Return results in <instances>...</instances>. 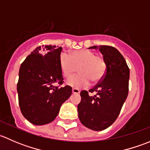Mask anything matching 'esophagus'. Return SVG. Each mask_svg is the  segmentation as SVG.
<instances>
[{"instance_id": "1", "label": "esophagus", "mask_w": 150, "mask_h": 150, "mask_svg": "<svg viewBox=\"0 0 150 150\" xmlns=\"http://www.w3.org/2000/svg\"><path fill=\"white\" fill-rule=\"evenodd\" d=\"M72 93H75V94H76V93H80V91L78 90V88H74L72 89Z\"/></svg>"}]
</instances>
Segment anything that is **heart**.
Segmentation results:
<instances>
[{
	"label": "heart",
	"instance_id": "obj_1",
	"mask_svg": "<svg viewBox=\"0 0 150 150\" xmlns=\"http://www.w3.org/2000/svg\"><path fill=\"white\" fill-rule=\"evenodd\" d=\"M59 67L62 73L67 78L75 73L78 67L80 74L67 81L68 85L78 88L87 87L91 81L94 83L99 82L107 70V64L103 57L86 48L72 51L69 55L62 53L59 56Z\"/></svg>",
	"mask_w": 150,
	"mask_h": 150
}]
</instances>
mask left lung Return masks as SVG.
I'll return each instance as SVG.
<instances>
[{"mask_svg":"<svg viewBox=\"0 0 150 150\" xmlns=\"http://www.w3.org/2000/svg\"><path fill=\"white\" fill-rule=\"evenodd\" d=\"M99 48L107 64V70L101 81L88 91L81 92L78 105L81 123L93 131H103L116 120L128 93L129 68L122 54L110 46H94ZM96 92L90 97L88 92Z\"/></svg>","mask_w":150,"mask_h":150,"instance_id":"obj_1","label":"left lung"}]
</instances>
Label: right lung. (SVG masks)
<instances>
[{
	"mask_svg": "<svg viewBox=\"0 0 150 150\" xmlns=\"http://www.w3.org/2000/svg\"><path fill=\"white\" fill-rule=\"evenodd\" d=\"M62 50L51 45L38 46L21 64L17 83L19 107L24 117L35 125L52 122L72 94L70 86L60 87L64 83L59 67Z\"/></svg>",
	"mask_w": 150,
	"mask_h": 150,
	"instance_id": "obj_1",
	"label": "right lung"
}]
</instances>
